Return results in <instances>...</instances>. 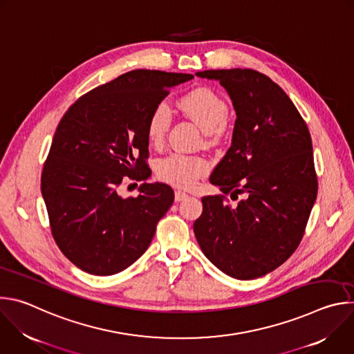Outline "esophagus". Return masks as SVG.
<instances>
[{
  "label": "esophagus",
  "instance_id": "esophagus-1",
  "mask_svg": "<svg viewBox=\"0 0 354 354\" xmlns=\"http://www.w3.org/2000/svg\"><path fill=\"white\" fill-rule=\"evenodd\" d=\"M189 194L186 192H182V190H176L175 192V201H182L185 198H187Z\"/></svg>",
  "mask_w": 354,
  "mask_h": 354
}]
</instances>
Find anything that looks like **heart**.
<instances>
[{
  "mask_svg": "<svg viewBox=\"0 0 354 354\" xmlns=\"http://www.w3.org/2000/svg\"><path fill=\"white\" fill-rule=\"evenodd\" d=\"M179 108L194 119L206 133L220 131L228 118V105L216 91L201 86L180 96ZM171 124V111L160 102L147 119V137L151 144H161ZM209 171V162L200 156L171 153L157 162V175L178 187H192Z\"/></svg>",
  "mask_w": 354,
  "mask_h": 354,
  "instance_id": "1",
  "label": "heart"
}]
</instances>
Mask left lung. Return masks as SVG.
<instances>
[{
	"label": "left lung",
	"instance_id": "left-lung-1",
	"mask_svg": "<svg viewBox=\"0 0 354 354\" xmlns=\"http://www.w3.org/2000/svg\"><path fill=\"white\" fill-rule=\"evenodd\" d=\"M232 99V144L210 176L223 194L205 196L193 231L206 258L238 280L265 276L299 245L318 193L307 123L287 93L250 68L206 70ZM243 200L230 207L226 194Z\"/></svg>",
	"mask_w": 354,
	"mask_h": 354
}]
</instances>
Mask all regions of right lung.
Returning a JSON list of instances; mask_svg holds the SVG:
<instances>
[{"label":"right lung","mask_w":354,"mask_h":354,"mask_svg":"<svg viewBox=\"0 0 354 354\" xmlns=\"http://www.w3.org/2000/svg\"><path fill=\"white\" fill-rule=\"evenodd\" d=\"M192 74L133 70L93 88L62 118L41 171L50 230L64 257L81 270L111 276L134 263L174 203L165 183H142L137 197L119 186L145 180L147 119Z\"/></svg>","instance_id":"add662e5"}]
</instances>
